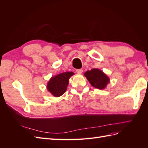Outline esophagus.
Listing matches in <instances>:
<instances>
[{"label":"esophagus","mask_w":148,"mask_h":148,"mask_svg":"<svg viewBox=\"0 0 148 148\" xmlns=\"http://www.w3.org/2000/svg\"><path fill=\"white\" fill-rule=\"evenodd\" d=\"M76 71H77V73L78 74H82L83 73V70L82 69H78L76 70Z\"/></svg>","instance_id":"34e87169"}]
</instances>
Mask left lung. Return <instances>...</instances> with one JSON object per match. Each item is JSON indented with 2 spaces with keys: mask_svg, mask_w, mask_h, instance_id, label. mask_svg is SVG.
<instances>
[{
  "mask_svg": "<svg viewBox=\"0 0 148 148\" xmlns=\"http://www.w3.org/2000/svg\"><path fill=\"white\" fill-rule=\"evenodd\" d=\"M84 75L92 86L97 89H105L107 84L110 82L108 76L98 69L88 70L84 73Z\"/></svg>",
  "mask_w": 148,
  "mask_h": 148,
  "instance_id": "left-lung-1",
  "label": "left lung"
}]
</instances>
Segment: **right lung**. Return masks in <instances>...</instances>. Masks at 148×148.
<instances>
[{
	"instance_id": "right-lung-1",
	"label": "right lung",
	"mask_w": 148,
	"mask_h": 148,
	"mask_svg": "<svg viewBox=\"0 0 148 148\" xmlns=\"http://www.w3.org/2000/svg\"><path fill=\"white\" fill-rule=\"evenodd\" d=\"M73 75V72L66 71L52 77L47 84L48 91L56 97L64 95L69 85V79Z\"/></svg>"
}]
</instances>
